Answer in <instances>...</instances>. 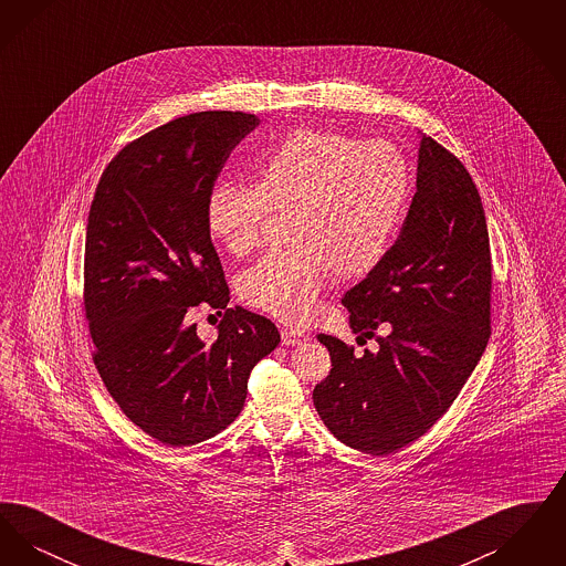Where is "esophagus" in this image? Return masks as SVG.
Listing matches in <instances>:
<instances>
[{
    "mask_svg": "<svg viewBox=\"0 0 566 566\" xmlns=\"http://www.w3.org/2000/svg\"><path fill=\"white\" fill-rule=\"evenodd\" d=\"M310 339V335L301 328H282V344L284 346H303Z\"/></svg>",
    "mask_w": 566,
    "mask_h": 566,
    "instance_id": "34e87169",
    "label": "esophagus"
}]
</instances>
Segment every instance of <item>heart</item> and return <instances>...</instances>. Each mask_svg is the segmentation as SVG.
I'll use <instances>...</instances> for the list:
<instances>
[{
	"label": "heart",
	"mask_w": 566,
	"mask_h": 566,
	"mask_svg": "<svg viewBox=\"0 0 566 566\" xmlns=\"http://www.w3.org/2000/svg\"><path fill=\"white\" fill-rule=\"evenodd\" d=\"M411 189L401 150L384 139L296 129L259 161L256 182H220L208 195V229L231 254L252 252L271 210L289 214V248L240 280L242 298L284 323H305L333 273L360 280L381 265Z\"/></svg>",
	"instance_id": "obj_1"
}]
</instances>
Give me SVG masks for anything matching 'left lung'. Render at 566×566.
<instances>
[{"label": "left lung", "mask_w": 566, "mask_h": 566, "mask_svg": "<svg viewBox=\"0 0 566 566\" xmlns=\"http://www.w3.org/2000/svg\"><path fill=\"white\" fill-rule=\"evenodd\" d=\"M492 263L484 206L469 171L432 137L418 148L416 195L401 233L374 273L342 303L356 354L318 335L333 369L314 388L326 429L342 443L384 457L416 441L454 403L490 337Z\"/></svg>", "instance_id": "1"}]
</instances>
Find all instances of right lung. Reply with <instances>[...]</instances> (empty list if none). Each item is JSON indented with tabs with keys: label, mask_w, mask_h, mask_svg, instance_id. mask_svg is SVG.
Masks as SVG:
<instances>
[{
	"label": "right lung",
	"mask_w": 566,
	"mask_h": 566,
	"mask_svg": "<svg viewBox=\"0 0 566 566\" xmlns=\"http://www.w3.org/2000/svg\"><path fill=\"white\" fill-rule=\"evenodd\" d=\"M245 112L169 120L127 144L102 174L84 242V307L95 367L123 413L153 439L185 448L242 411L252 367L275 350L265 316L229 307L206 206L231 150L259 127ZM226 312L214 340L191 312Z\"/></svg>",
	"instance_id": "add662e5"
}]
</instances>
